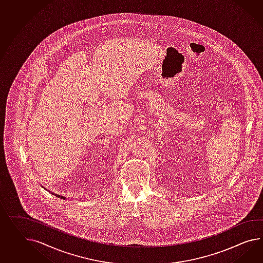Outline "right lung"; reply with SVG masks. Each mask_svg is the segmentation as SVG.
Instances as JSON below:
<instances>
[{"label": "right lung", "mask_w": 263, "mask_h": 263, "mask_svg": "<svg viewBox=\"0 0 263 263\" xmlns=\"http://www.w3.org/2000/svg\"><path fill=\"white\" fill-rule=\"evenodd\" d=\"M46 190H47V189H46ZM48 192H49V191H48ZM49 193H51V192H49ZM52 195H55V196H57V197H59V198H61V199H65V198H66V197H64V196H62V195H55V194H53V193H52Z\"/></svg>", "instance_id": "obj_1"}]
</instances>
